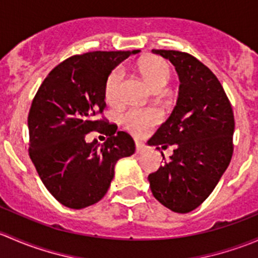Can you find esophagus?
I'll use <instances>...</instances> for the list:
<instances>
[{
  "label": "esophagus",
  "mask_w": 258,
  "mask_h": 258,
  "mask_svg": "<svg viewBox=\"0 0 258 258\" xmlns=\"http://www.w3.org/2000/svg\"><path fill=\"white\" fill-rule=\"evenodd\" d=\"M146 148H147V146L145 144H142V142H136V152L140 153L142 152V151H145Z\"/></svg>",
  "instance_id": "34e87169"
}]
</instances>
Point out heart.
I'll use <instances>...</instances> for the list:
<instances>
[{
	"mask_svg": "<svg viewBox=\"0 0 258 258\" xmlns=\"http://www.w3.org/2000/svg\"><path fill=\"white\" fill-rule=\"evenodd\" d=\"M139 70L146 82L153 87H163L168 82L171 71L168 64L158 57H145L139 62ZM121 69H114L105 83V97L107 102L113 103L117 100V88L121 80ZM161 119V113L156 110H132L127 111L122 117V123L134 135H144Z\"/></svg>",
	"mask_w": 258,
	"mask_h": 258,
	"instance_id": "obj_1",
	"label": "heart"
}]
</instances>
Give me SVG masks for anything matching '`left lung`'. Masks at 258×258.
Segmentation results:
<instances>
[{"label":"left lung","mask_w":258,"mask_h":258,"mask_svg":"<svg viewBox=\"0 0 258 258\" xmlns=\"http://www.w3.org/2000/svg\"><path fill=\"white\" fill-rule=\"evenodd\" d=\"M152 52L175 66L179 88L172 113L147 141L156 150L167 145L175 150L168 162L148 175V182L160 204L187 213L210 196L230 165L235 117L222 85L209 67L184 52Z\"/></svg>","instance_id":"left-lung-1"}]
</instances>
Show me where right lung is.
Instances as JSON below:
<instances>
[{
    "label": "right lung",
    "instance_id": "obj_1",
    "mask_svg": "<svg viewBox=\"0 0 258 258\" xmlns=\"http://www.w3.org/2000/svg\"><path fill=\"white\" fill-rule=\"evenodd\" d=\"M135 51H95L72 56L54 67L38 88L28 113L30 157L49 194L63 206L81 210L107 192L114 166L135 153V142L123 131L97 119L105 108V83L116 66ZM97 131L103 144L85 141Z\"/></svg>",
    "mask_w": 258,
    "mask_h": 258
}]
</instances>
